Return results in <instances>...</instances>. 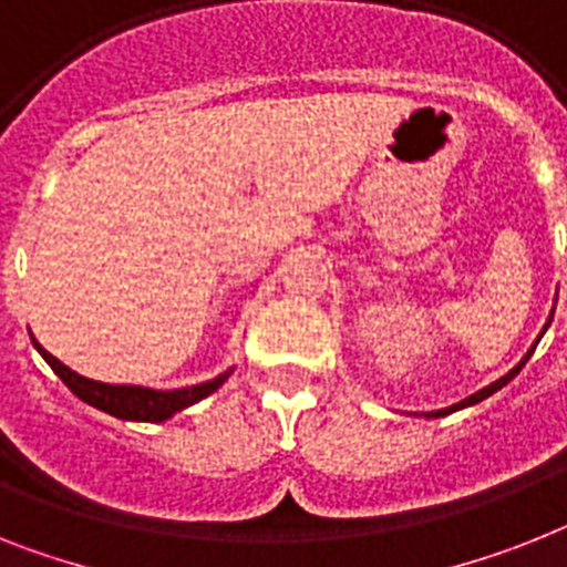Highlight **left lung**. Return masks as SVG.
Here are the masks:
<instances>
[{"instance_id": "8db88e82", "label": "left lung", "mask_w": 567, "mask_h": 567, "mask_svg": "<svg viewBox=\"0 0 567 567\" xmlns=\"http://www.w3.org/2000/svg\"><path fill=\"white\" fill-rule=\"evenodd\" d=\"M548 326H550V320L545 322V328H542V334H545V331H548ZM542 334H539V340H542ZM539 340H536V342H539ZM536 342H534V349H536ZM534 349L527 351V354H525V360H522V363H518L516 369H511V372L504 374V378H498L496 383H489V386H484L482 392L470 394V398H464V401H461V403H453V406H450V409H437V412H430V415H426V417H441V415H450V412H458V409H464V406H473V403H482L484 398H489V394H493V392H498V389H502V386H507V383H511V380L516 378L518 372H522V365H525L527 360H530V354H534Z\"/></svg>"}]
</instances>
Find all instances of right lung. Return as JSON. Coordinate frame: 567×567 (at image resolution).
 I'll use <instances>...</instances> for the list:
<instances>
[{"label":"right lung","mask_w":567,"mask_h":567,"mask_svg":"<svg viewBox=\"0 0 567 567\" xmlns=\"http://www.w3.org/2000/svg\"><path fill=\"white\" fill-rule=\"evenodd\" d=\"M33 340V337H31ZM33 349L40 351L42 360L54 369V374H60L65 386L78 394L80 401H85L89 406L100 409V412H109V415L121 417V421H150L161 423L166 417H173L181 409L193 406V403L204 401L207 394L216 392L230 372L218 374V378L207 380V383H198V386L187 389H169V392H161V389H146V386H112V383H100V380H89L83 374L71 372L69 365L60 363L54 354L42 349L40 342L33 340Z\"/></svg>","instance_id":"obj_1"}]
</instances>
